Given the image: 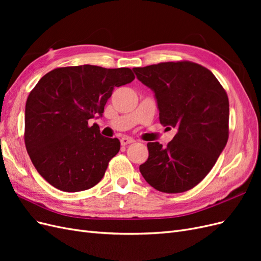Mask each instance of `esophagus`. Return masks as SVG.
<instances>
[{"instance_id":"obj_1","label":"esophagus","mask_w":261,"mask_h":261,"mask_svg":"<svg viewBox=\"0 0 261 261\" xmlns=\"http://www.w3.org/2000/svg\"><path fill=\"white\" fill-rule=\"evenodd\" d=\"M134 141H135V140H134V139L130 138V137H123V138L121 139V144H122V146H126V145L133 144Z\"/></svg>"}]
</instances>
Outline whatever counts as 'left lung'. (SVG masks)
I'll list each match as a JSON object with an SVG mask.
<instances>
[{
  "label": "left lung",
  "instance_id": "8db88e82",
  "mask_svg": "<svg viewBox=\"0 0 261 261\" xmlns=\"http://www.w3.org/2000/svg\"><path fill=\"white\" fill-rule=\"evenodd\" d=\"M133 69L154 92L160 123L177 128L165 148L156 141L147 144L141 175L162 193L189 191L206 177L227 143V94L208 68L189 61Z\"/></svg>",
  "mask_w": 261,
  "mask_h": 261
}]
</instances>
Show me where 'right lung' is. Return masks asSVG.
Returning <instances> with one entry per match:
<instances>
[{"label":"right lung","instance_id":"add662e5","mask_svg":"<svg viewBox=\"0 0 261 261\" xmlns=\"http://www.w3.org/2000/svg\"><path fill=\"white\" fill-rule=\"evenodd\" d=\"M134 80L127 67L81 65L55 68L38 82L26 102L23 137L31 162L49 184L76 193L102 179L121 143L88 121L102 116L115 87Z\"/></svg>","mask_w":261,"mask_h":261}]
</instances>
